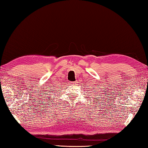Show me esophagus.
Masks as SVG:
<instances>
[{"label": "esophagus", "instance_id": "esophagus-1", "mask_svg": "<svg viewBox=\"0 0 148 148\" xmlns=\"http://www.w3.org/2000/svg\"><path fill=\"white\" fill-rule=\"evenodd\" d=\"M77 82L76 81V82H71V84H72V85H74V84H76Z\"/></svg>", "mask_w": 148, "mask_h": 148}]
</instances>
